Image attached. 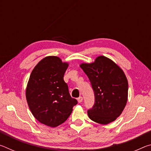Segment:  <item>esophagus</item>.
Instances as JSON below:
<instances>
[{
	"instance_id": "1",
	"label": "esophagus",
	"mask_w": 151,
	"mask_h": 151,
	"mask_svg": "<svg viewBox=\"0 0 151 151\" xmlns=\"http://www.w3.org/2000/svg\"><path fill=\"white\" fill-rule=\"evenodd\" d=\"M77 101H78V103H81V102L83 101V97H82V96H79L78 98L77 99Z\"/></svg>"
}]
</instances>
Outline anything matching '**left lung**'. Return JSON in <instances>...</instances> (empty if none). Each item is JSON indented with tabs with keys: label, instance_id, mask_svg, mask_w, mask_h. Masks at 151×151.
<instances>
[{
	"label": "left lung",
	"instance_id": "obj_1",
	"mask_svg": "<svg viewBox=\"0 0 151 151\" xmlns=\"http://www.w3.org/2000/svg\"><path fill=\"white\" fill-rule=\"evenodd\" d=\"M94 94V104L88 110L92 121L103 124L115 121L126 105L128 81L123 71L104 56L91 64H81Z\"/></svg>",
	"mask_w": 151,
	"mask_h": 151
}]
</instances>
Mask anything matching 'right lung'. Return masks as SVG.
I'll return each mask as SVG.
<instances>
[{
	"label": "right lung",
	"instance_id": "right-lung-1",
	"mask_svg": "<svg viewBox=\"0 0 151 151\" xmlns=\"http://www.w3.org/2000/svg\"><path fill=\"white\" fill-rule=\"evenodd\" d=\"M67 67V63L51 56L40 60L30 74L26 91L28 104L36 119L48 127L66 121L78 103L64 81Z\"/></svg>",
	"mask_w": 151,
	"mask_h": 151
}]
</instances>
